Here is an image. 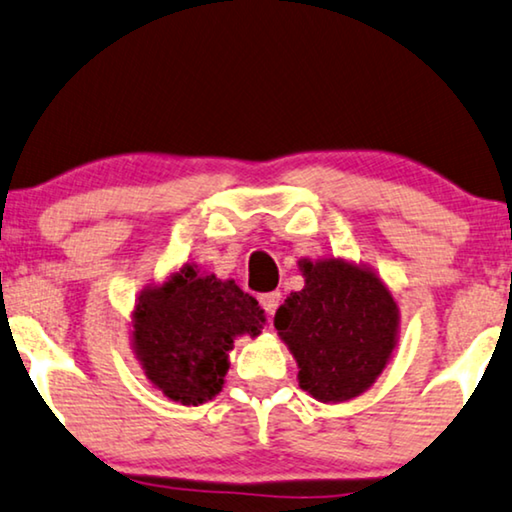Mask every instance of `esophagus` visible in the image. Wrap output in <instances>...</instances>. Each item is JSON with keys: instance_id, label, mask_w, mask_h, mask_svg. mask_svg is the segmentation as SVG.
<instances>
[{"instance_id": "34e87169", "label": "esophagus", "mask_w": 512, "mask_h": 512, "mask_svg": "<svg viewBox=\"0 0 512 512\" xmlns=\"http://www.w3.org/2000/svg\"><path fill=\"white\" fill-rule=\"evenodd\" d=\"M279 302H281V293H277V291L261 295V307L265 309V314H268V316H272L274 311H277Z\"/></svg>"}]
</instances>
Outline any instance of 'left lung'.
I'll return each instance as SVG.
<instances>
[{"mask_svg":"<svg viewBox=\"0 0 512 512\" xmlns=\"http://www.w3.org/2000/svg\"><path fill=\"white\" fill-rule=\"evenodd\" d=\"M305 288L274 314L281 342L298 362V383L323 404L372 388L399 342V307L372 268L346 258L300 261Z\"/></svg>","mask_w":512,"mask_h":512,"instance_id":"obj_1","label":"left lung"}]
</instances>
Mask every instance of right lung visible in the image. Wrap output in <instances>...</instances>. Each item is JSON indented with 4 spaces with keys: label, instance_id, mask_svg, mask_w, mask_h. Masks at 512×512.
Segmentation results:
<instances>
[{
    "label": "right lung",
    "instance_id": "obj_1",
    "mask_svg": "<svg viewBox=\"0 0 512 512\" xmlns=\"http://www.w3.org/2000/svg\"><path fill=\"white\" fill-rule=\"evenodd\" d=\"M265 311L233 279L184 263L147 284L131 311V348L154 388L184 406L217 397L242 335H261Z\"/></svg>",
    "mask_w": 512,
    "mask_h": 512
}]
</instances>
